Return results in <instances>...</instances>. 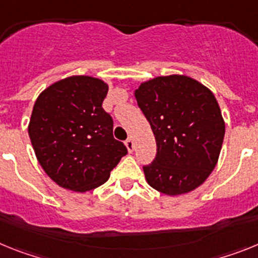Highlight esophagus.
Here are the masks:
<instances>
[{
    "label": "esophagus",
    "mask_w": 258,
    "mask_h": 258,
    "mask_svg": "<svg viewBox=\"0 0 258 258\" xmlns=\"http://www.w3.org/2000/svg\"><path fill=\"white\" fill-rule=\"evenodd\" d=\"M126 148H127V151L131 153L132 151H134V148H135V144H134V139L132 138H128L126 140Z\"/></svg>",
    "instance_id": "1"
}]
</instances>
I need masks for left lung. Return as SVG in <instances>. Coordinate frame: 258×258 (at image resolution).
<instances>
[{"mask_svg": "<svg viewBox=\"0 0 258 258\" xmlns=\"http://www.w3.org/2000/svg\"><path fill=\"white\" fill-rule=\"evenodd\" d=\"M135 98L157 143L156 158L143 167L148 184L169 196L196 189L216 167L225 138L213 92L189 76H157Z\"/></svg>", "mask_w": 258, "mask_h": 258, "instance_id": "1", "label": "left lung"}]
</instances>
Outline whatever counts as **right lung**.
I'll use <instances>...</instances> for the list:
<instances>
[{
  "instance_id": "right-lung-1",
  "label": "right lung",
  "mask_w": 258,
  "mask_h": 258,
  "mask_svg": "<svg viewBox=\"0 0 258 258\" xmlns=\"http://www.w3.org/2000/svg\"><path fill=\"white\" fill-rule=\"evenodd\" d=\"M107 89L97 78L70 76L44 89L33 105L28 135L39 163L59 187L75 192L100 187L127 154L102 109Z\"/></svg>"
}]
</instances>
